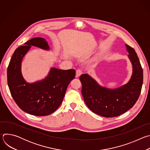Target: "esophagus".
I'll list each match as a JSON object with an SVG mask.
<instances>
[{"label": "esophagus", "mask_w": 150, "mask_h": 150, "mask_svg": "<svg viewBox=\"0 0 150 150\" xmlns=\"http://www.w3.org/2000/svg\"><path fill=\"white\" fill-rule=\"evenodd\" d=\"M82 74V71L81 69H77L76 71V76L78 77Z\"/></svg>", "instance_id": "1"}]
</instances>
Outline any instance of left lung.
<instances>
[{
	"instance_id": "1",
	"label": "left lung",
	"mask_w": 150,
	"mask_h": 150,
	"mask_svg": "<svg viewBox=\"0 0 150 150\" xmlns=\"http://www.w3.org/2000/svg\"><path fill=\"white\" fill-rule=\"evenodd\" d=\"M133 68L131 79L116 89L101 87L87 74H82V94L88 108L93 112L105 117L118 116L134 105L141 94L143 82V70L135 50L126 45Z\"/></svg>"
}]
</instances>
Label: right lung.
Here are the masks:
<instances>
[{
  "instance_id": "right-lung-1",
  "label": "right lung",
  "mask_w": 150,
  "mask_h": 150,
  "mask_svg": "<svg viewBox=\"0 0 150 150\" xmlns=\"http://www.w3.org/2000/svg\"><path fill=\"white\" fill-rule=\"evenodd\" d=\"M31 46L49 50L47 41L36 37L25 42L14 52L7 70L8 87L14 101L24 112L32 115L47 116L61 104L70 82L75 78V70L51 69L44 79L29 83L21 71V62Z\"/></svg>"
}]
</instances>
